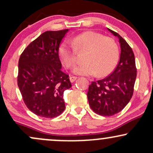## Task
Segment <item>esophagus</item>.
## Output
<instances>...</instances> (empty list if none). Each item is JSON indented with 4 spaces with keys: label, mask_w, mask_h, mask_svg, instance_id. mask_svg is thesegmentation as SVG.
<instances>
[{
    "label": "esophagus",
    "mask_w": 153,
    "mask_h": 153,
    "mask_svg": "<svg viewBox=\"0 0 153 153\" xmlns=\"http://www.w3.org/2000/svg\"><path fill=\"white\" fill-rule=\"evenodd\" d=\"M77 79V77H75V76H71L70 77V80H71V82H73L75 81V80Z\"/></svg>",
    "instance_id": "1"
}]
</instances>
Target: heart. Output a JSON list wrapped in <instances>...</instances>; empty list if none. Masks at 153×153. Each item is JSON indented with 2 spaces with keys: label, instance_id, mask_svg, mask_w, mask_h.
I'll list each match as a JSON object with an SVG mask.
<instances>
[{
  "label": "heart",
  "instance_id": "b5f03b06",
  "mask_svg": "<svg viewBox=\"0 0 153 153\" xmlns=\"http://www.w3.org/2000/svg\"><path fill=\"white\" fill-rule=\"evenodd\" d=\"M71 44L63 43L59 48V57L67 68H71L76 62V53L85 52V63L75 66V75H97L102 77L114 70L119 59L118 45L114 39L95 31H85L72 38Z\"/></svg>",
  "mask_w": 153,
  "mask_h": 153
}]
</instances>
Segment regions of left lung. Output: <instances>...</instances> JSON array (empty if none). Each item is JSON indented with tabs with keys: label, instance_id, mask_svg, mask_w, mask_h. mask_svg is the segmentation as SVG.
<instances>
[{
	"label": "left lung",
	"instance_id": "8db88e82",
	"mask_svg": "<svg viewBox=\"0 0 153 153\" xmlns=\"http://www.w3.org/2000/svg\"><path fill=\"white\" fill-rule=\"evenodd\" d=\"M107 29L119 39L120 59L111 74L102 80L91 82L87 96L89 106L95 113L110 117L120 112L131 99L137 69L134 54L129 45L117 32Z\"/></svg>",
	"mask_w": 153,
	"mask_h": 153
}]
</instances>
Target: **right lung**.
Listing matches in <instances>:
<instances>
[{"label": "right lung", "mask_w": 153, "mask_h": 153, "mask_svg": "<svg viewBox=\"0 0 153 153\" xmlns=\"http://www.w3.org/2000/svg\"><path fill=\"white\" fill-rule=\"evenodd\" d=\"M68 29L47 31L29 45L19 60L18 86L23 100L39 117L54 118L65 108L64 91L72 85L61 71L59 47Z\"/></svg>", "instance_id": "obj_1"}]
</instances>
